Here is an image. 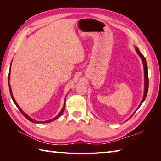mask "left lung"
I'll use <instances>...</instances> for the list:
<instances>
[{"instance_id": "1", "label": "left lung", "mask_w": 161, "mask_h": 161, "mask_svg": "<svg viewBox=\"0 0 161 161\" xmlns=\"http://www.w3.org/2000/svg\"><path fill=\"white\" fill-rule=\"evenodd\" d=\"M136 53L138 54V55L141 57L142 64H143V66H144V77H145V93H144V96H143L142 100L141 102V104L139 105V107H141V104H142V102L145 101V98L147 97V92H148V86H149V79H148V70H147V61L145 57L142 55V53L140 52L139 49L138 47H136Z\"/></svg>"}]
</instances>
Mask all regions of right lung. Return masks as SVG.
Here are the masks:
<instances>
[{
    "label": "right lung",
    "instance_id": "1",
    "mask_svg": "<svg viewBox=\"0 0 161 161\" xmlns=\"http://www.w3.org/2000/svg\"><path fill=\"white\" fill-rule=\"evenodd\" d=\"M11 64H12V63H11ZM11 67V66H10ZM9 75H10V70H9V77H8V81H9ZM9 92H10V95H11V97H12V100H13V102H14V104H16V106L17 107V108H19V110L20 111V113H21V114L25 116V118H27L28 119V120H30V122H34V123H47V122H53V121H54V120H55V119H57L59 117V116H61V114H62V113L64 112V108H65V104H66V100H65V102H64V107H63V108H62V109H61V111H60V113L59 114H58L55 118H53V119H49V120H47V121H43V122H40V121H36V120H35V119H32L30 117V116H28V115H27L25 113H24L23 111H22V109L20 108V107L18 105V104L16 103V102L15 101V100H14V97H13V95H12V91H11V87H10V85H9Z\"/></svg>",
    "mask_w": 161,
    "mask_h": 161
}]
</instances>
